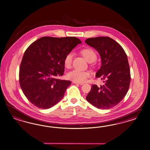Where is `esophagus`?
I'll return each instance as SVG.
<instances>
[{"instance_id":"obj_1","label":"esophagus","mask_w":150,"mask_h":150,"mask_svg":"<svg viewBox=\"0 0 150 150\" xmlns=\"http://www.w3.org/2000/svg\"><path fill=\"white\" fill-rule=\"evenodd\" d=\"M74 83H75V84H77V85H82L83 83H79V82H77L73 81Z\"/></svg>"}]
</instances>
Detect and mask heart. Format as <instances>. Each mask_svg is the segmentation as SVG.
Returning a JSON list of instances; mask_svg holds the SVG:
<instances>
[{
  "label": "heart",
  "mask_w": 150,
  "mask_h": 150,
  "mask_svg": "<svg viewBox=\"0 0 150 150\" xmlns=\"http://www.w3.org/2000/svg\"><path fill=\"white\" fill-rule=\"evenodd\" d=\"M81 54L88 62H93L97 59L95 52L90 48H83L80 51ZM73 52H69L65 55L64 59V64L66 68H71L73 59ZM91 73L87 70H73L68 74L67 76L69 80L73 81L82 83L86 81L88 78L91 76Z\"/></svg>",
  "instance_id": "b5f03b06"
}]
</instances>
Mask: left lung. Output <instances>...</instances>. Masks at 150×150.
I'll return each mask as SVG.
<instances>
[{"label":"left lung","mask_w":150,"mask_h":150,"mask_svg":"<svg viewBox=\"0 0 150 150\" xmlns=\"http://www.w3.org/2000/svg\"><path fill=\"white\" fill-rule=\"evenodd\" d=\"M85 43L99 53L102 65L96 76L105 80L101 86L92 85L86 98L98 108L109 109L119 103L129 90L131 76L127 55L122 47L108 37L87 38Z\"/></svg>","instance_id":"1"}]
</instances>
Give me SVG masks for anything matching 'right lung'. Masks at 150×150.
Returning <instances> with one entry per match:
<instances>
[{"label":"right lung","mask_w":150,"mask_h":150,"mask_svg":"<svg viewBox=\"0 0 150 150\" xmlns=\"http://www.w3.org/2000/svg\"><path fill=\"white\" fill-rule=\"evenodd\" d=\"M81 41L75 37H43L25 50L19 69V82L23 94L32 105L48 109L63 97L71 82L61 80L64 59Z\"/></svg>","instance_id":"1"}]
</instances>
